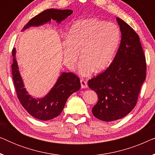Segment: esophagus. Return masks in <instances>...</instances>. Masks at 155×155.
I'll list each match as a JSON object with an SVG mask.
<instances>
[{
  "label": "esophagus",
  "mask_w": 155,
  "mask_h": 155,
  "mask_svg": "<svg viewBox=\"0 0 155 155\" xmlns=\"http://www.w3.org/2000/svg\"><path fill=\"white\" fill-rule=\"evenodd\" d=\"M80 83H81V87L82 89H84V88H87L88 87L87 85V83L86 81H84V80H80Z\"/></svg>",
  "instance_id": "34e87169"
}]
</instances>
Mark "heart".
<instances>
[{"mask_svg": "<svg viewBox=\"0 0 155 155\" xmlns=\"http://www.w3.org/2000/svg\"><path fill=\"white\" fill-rule=\"evenodd\" d=\"M120 31L114 23L92 18L79 20L72 25L68 40L63 44V56L69 67L79 58V72L87 76L93 71L102 72L113 61L120 41Z\"/></svg>", "mask_w": 155, "mask_h": 155, "instance_id": "1", "label": "heart"}]
</instances>
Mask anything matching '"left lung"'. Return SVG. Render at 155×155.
<instances>
[{"mask_svg":"<svg viewBox=\"0 0 155 155\" xmlns=\"http://www.w3.org/2000/svg\"><path fill=\"white\" fill-rule=\"evenodd\" d=\"M121 41L116 56L104 72L88 81L98 94L93 115L104 121H114L128 114L136 105L146 78L145 56L139 36L119 18Z\"/></svg>","mask_w":155,"mask_h":155,"instance_id":"obj_1","label":"left lung"}]
</instances>
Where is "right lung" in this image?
Masks as SVG:
<instances>
[{
	"instance_id": "obj_1",
	"label": "right lung",
	"mask_w": 155,
	"mask_h": 155,
	"mask_svg": "<svg viewBox=\"0 0 155 155\" xmlns=\"http://www.w3.org/2000/svg\"><path fill=\"white\" fill-rule=\"evenodd\" d=\"M73 13L72 10H58L51 8L44 10L31 18L22 30L31 26H39L50 22L51 20L61 22ZM15 48L12 50L13 62L12 63V74L17 96L25 110L37 119L48 120L58 116L62 112L68 97L80 89L79 77L73 73H63L56 83L46 97L35 99L27 94L24 87L22 78L18 70L15 59Z\"/></svg>"
}]
</instances>
